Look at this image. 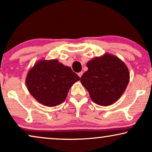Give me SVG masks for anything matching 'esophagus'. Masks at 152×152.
I'll list each match as a JSON object with an SVG mask.
<instances>
[{"instance_id":"1","label":"esophagus","mask_w":152,"mask_h":152,"mask_svg":"<svg viewBox=\"0 0 152 152\" xmlns=\"http://www.w3.org/2000/svg\"><path fill=\"white\" fill-rule=\"evenodd\" d=\"M78 76L80 77H81L82 76V75H83V72H78Z\"/></svg>"}]
</instances>
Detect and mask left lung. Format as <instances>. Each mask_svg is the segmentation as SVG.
Instances as JSON below:
<instances>
[{
    "mask_svg": "<svg viewBox=\"0 0 152 152\" xmlns=\"http://www.w3.org/2000/svg\"><path fill=\"white\" fill-rule=\"evenodd\" d=\"M88 70L80 82L88 91L93 102L109 106L120 98L129 82V71L126 64L115 55L105 53L86 64Z\"/></svg>",
    "mask_w": 152,
    "mask_h": 152,
    "instance_id": "left-lung-1",
    "label": "left lung"
}]
</instances>
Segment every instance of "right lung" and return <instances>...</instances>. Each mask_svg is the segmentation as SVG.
<instances>
[{"label":"right lung","mask_w":152,"mask_h":152,"mask_svg":"<svg viewBox=\"0 0 152 152\" xmlns=\"http://www.w3.org/2000/svg\"><path fill=\"white\" fill-rule=\"evenodd\" d=\"M80 79L57 59L39 60L28 71L26 84L37 102L53 107L65 101L70 87Z\"/></svg>","instance_id":"obj_1"}]
</instances>
